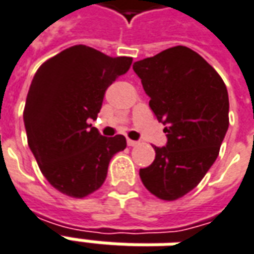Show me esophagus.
<instances>
[{"mask_svg": "<svg viewBox=\"0 0 254 254\" xmlns=\"http://www.w3.org/2000/svg\"><path fill=\"white\" fill-rule=\"evenodd\" d=\"M127 145L129 147H134V145H137V141H134V140H130V138H127Z\"/></svg>", "mask_w": 254, "mask_h": 254, "instance_id": "1", "label": "esophagus"}]
</instances>
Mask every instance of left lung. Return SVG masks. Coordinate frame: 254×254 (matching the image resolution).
Instances as JSON below:
<instances>
[{"instance_id":"8db88e82","label":"left lung","mask_w":254,"mask_h":254,"mask_svg":"<svg viewBox=\"0 0 254 254\" xmlns=\"http://www.w3.org/2000/svg\"><path fill=\"white\" fill-rule=\"evenodd\" d=\"M149 107L166 127L165 147L140 169L144 187L162 200L194 189L219 155L229 129V94L204 58L185 46L170 47L133 64Z\"/></svg>"}]
</instances>
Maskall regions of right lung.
I'll list each match as a JSON object with an SVG mask.
<instances>
[{"mask_svg": "<svg viewBox=\"0 0 254 254\" xmlns=\"http://www.w3.org/2000/svg\"><path fill=\"white\" fill-rule=\"evenodd\" d=\"M130 64V57L76 45L46 61L32 78L23 114L28 145L42 174L66 196L98 190L111 158L127 148L122 134L105 137L89 122L96 120L106 89Z\"/></svg>", "mask_w": 254, "mask_h": 254, "instance_id": "obj_1", "label": "right lung"}]
</instances>
